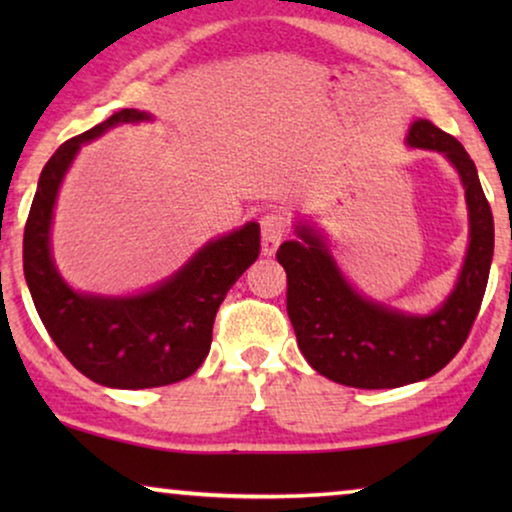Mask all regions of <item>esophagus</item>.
Returning <instances> with one entry per match:
<instances>
[{
	"label": "esophagus",
	"instance_id": "esophagus-1",
	"mask_svg": "<svg viewBox=\"0 0 512 512\" xmlns=\"http://www.w3.org/2000/svg\"><path fill=\"white\" fill-rule=\"evenodd\" d=\"M286 235V219L277 212H268L261 219V247L265 256H272L279 247V242Z\"/></svg>",
	"mask_w": 512,
	"mask_h": 512
}]
</instances>
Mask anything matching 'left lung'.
Here are the masks:
<instances>
[{
  "instance_id": "1",
  "label": "left lung",
  "mask_w": 512,
  "mask_h": 512,
  "mask_svg": "<svg viewBox=\"0 0 512 512\" xmlns=\"http://www.w3.org/2000/svg\"><path fill=\"white\" fill-rule=\"evenodd\" d=\"M408 144L443 153L466 188L471 242L457 286L436 312L415 317L363 298L310 226H296L298 240L277 249L289 284L286 312L300 352L317 373L345 387L394 389L436 375L466 342L487 289L494 216L475 163L457 139L426 118L410 125Z\"/></svg>"
}]
</instances>
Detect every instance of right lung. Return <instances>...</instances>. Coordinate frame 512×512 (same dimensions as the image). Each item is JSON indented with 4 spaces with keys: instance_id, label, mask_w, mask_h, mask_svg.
I'll return each mask as SVG.
<instances>
[{
    "instance_id": "1",
    "label": "right lung",
    "mask_w": 512,
    "mask_h": 512,
    "mask_svg": "<svg viewBox=\"0 0 512 512\" xmlns=\"http://www.w3.org/2000/svg\"><path fill=\"white\" fill-rule=\"evenodd\" d=\"M139 121H151V114L121 109L67 139L41 170L23 237L25 279L48 335L79 373L114 389L165 387L193 375L209 354L219 305L261 254V228L251 221L207 242L177 275L137 296H93L65 284L51 256L62 177L81 144L118 123Z\"/></svg>"
}]
</instances>
